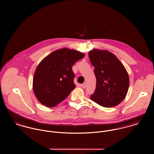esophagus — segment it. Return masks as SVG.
Masks as SVG:
<instances>
[{"label": "esophagus", "instance_id": "obj_1", "mask_svg": "<svg viewBox=\"0 0 154 154\" xmlns=\"http://www.w3.org/2000/svg\"><path fill=\"white\" fill-rule=\"evenodd\" d=\"M82 87L83 88H85L86 87V84L85 83H84L82 84Z\"/></svg>", "mask_w": 154, "mask_h": 154}]
</instances>
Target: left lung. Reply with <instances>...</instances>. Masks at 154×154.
Wrapping results in <instances>:
<instances>
[{"label":"left lung","instance_id":"obj_1","mask_svg":"<svg viewBox=\"0 0 154 154\" xmlns=\"http://www.w3.org/2000/svg\"><path fill=\"white\" fill-rule=\"evenodd\" d=\"M89 57L96 77V88L91 99L104 107L119 104L126 97L129 86V75L117 57L106 50L93 49Z\"/></svg>","mask_w":154,"mask_h":154}]
</instances>
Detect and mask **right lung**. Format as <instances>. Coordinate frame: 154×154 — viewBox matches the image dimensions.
I'll return each mask as SVG.
<instances>
[{"label":"right lung","instance_id":"add662e5","mask_svg":"<svg viewBox=\"0 0 154 154\" xmlns=\"http://www.w3.org/2000/svg\"><path fill=\"white\" fill-rule=\"evenodd\" d=\"M85 54L76 50H56L37 66L33 78V91L38 100L52 107L63 101L76 85L72 66Z\"/></svg>","mask_w":154,"mask_h":154}]
</instances>
